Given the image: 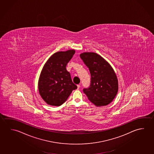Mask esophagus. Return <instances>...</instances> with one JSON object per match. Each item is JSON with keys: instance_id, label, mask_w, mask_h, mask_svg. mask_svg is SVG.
<instances>
[{"instance_id": "34e87169", "label": "esophagus", "mask_w": 154, "mask_h": 154, "mask_svg": "<svg viewBox=\"0 0 154 154\" xmlns=\"http://www.w3.org/2000/svg\"><path fill=\"white\" fill-rule=\"evenodd\" d=\"M80 87H81V86H80V85H79V84L77 85V89H79V88H80Z\"/></svg>"}]
</instances>
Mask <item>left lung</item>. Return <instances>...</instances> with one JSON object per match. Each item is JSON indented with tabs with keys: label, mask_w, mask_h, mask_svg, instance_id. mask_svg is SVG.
I'll return each mask as SVG.
<instances>
[{
	"label": "left lung",
	"mask_w": 154,
	"mask_h": 154,
	"mask_svg": "<svg viewBox=\"0 0 154 154\" xmlns=\"http://www.w3.org/2000/svg\"><path fill=\"white\" fill-rule=\"evenodd\" d=\"M81 59L89 68L91 84L83 92L89 100L97 106L110 104L118 92L119 83L116 73L110 64L94 52H83Z\"/></svg>",
	"instance_id": "obj_1"
}]
</instances>
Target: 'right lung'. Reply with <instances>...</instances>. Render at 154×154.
Instances as JSON below:
<instances>
[{
  "label": "right lung",
  "mask_w": 154,
  "mask_h": 154,
  "mask_svg": "<svg viewBox=\"0 0 154 154\" xmlns=\"http://www.w3.org/2000/svg\"><path fill=\"white\" fill-rule=\"evenodd\" d=\"M75 53V50L57 52L44 65L38 81V90L41 97L48 104L62 105L73 90L77 88L66 69Z\"/></svg>",
  "instance_id": "right-lung-1"
}]
</instances>
